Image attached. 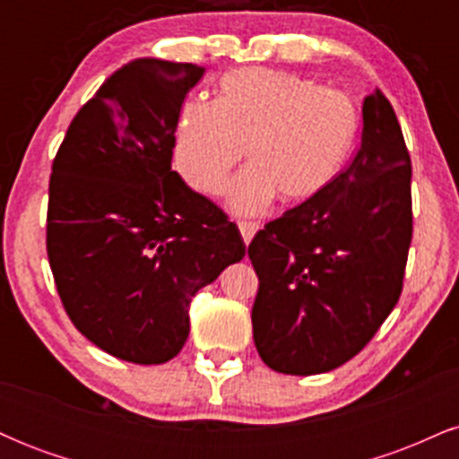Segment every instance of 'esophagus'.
Returning a JSON list of instances; mask_svg holds the SVG:
<instances>
[{"label":"esophagus","instance_id":"1","mask_svg":"<svg viewBox=\"0 0 459 459\" xmlns=\"http://www.w3.org/2000/svg\"><path fill=\"white\" fill-rule=\"evenodd\" d=\"M237 226H239V233H241V237H244L246 244H250L252 237H255L256 230H259V222H246V220L237 222Z\"/></svg>","mask_w":459,"mask_h":459}]
</instances>
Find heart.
<instances>
[{"mask_svg":"<svg viewBox=\"0 0 459 459\" xmlns=\"http://www.w3.org/2000/svg\"><path fill=\"white\" fill-rule=\"evenodd\" d=\"M354 99L315 79L270 68H237L220 79L215 105L192 99L175 131V163L186 183L220 196L237 213H259L278 196L302 204L334 186L360 138Z\"/></svg>","mask_w":459,"mask_h":459,"instance_id":"b5f03b06","label":"heart"}]
</instances>
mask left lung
Masks as SVG:
<instances>
[{"instance_id": "obj_1", "label": "left lung", "mask_w": 459, "mask_h": 459, "mask_svg": "<svg viewBox=\"0 0 459 459\" xmlns=\"http://www.w3.org/2000/svg\"><path fill=\"white\" fill-rule=\"evenodd\" d=\"M412 163L380 88L362 103L360 149L317 198L255 235L252 332L267 367L315 376L373 339L403 289L412 241Z\"/></svg>"}]
</instances>
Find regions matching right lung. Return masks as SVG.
<instances>
[{"label": "right lung", "instance_id": "1", "mask_svg": "<svg viewBox=\"0 0 459 459\" xmlns=\"http://www.w3.org/2000/svg\"><path fill=\"white\" fill-rule=\"evenodd\" d=\"M204 68L142 57L112 73L56 152L47 256L73 325L120 360L161 365L189 304L244 259L239 229L172 170L181 105Z\"/></svg>", "mask_w": 459, "mask_h": 459}]
</instances>
